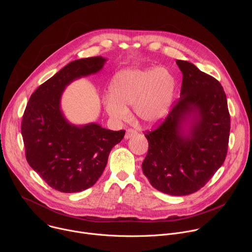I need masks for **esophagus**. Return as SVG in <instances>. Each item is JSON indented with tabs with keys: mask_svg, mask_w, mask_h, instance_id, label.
<instances>
[{
	"mask_svg": "<svg viewBox=\"0 0 252 252\" xmlns=\"http://www.w3.org/2000/svg\"><path fill=\"white\" fill-rule=\"evenodd\" d=\"M136 133H137V131H136L135 129H133V128H127V129H126V135H125V137L127 139V138H129V137H131V136L135 135Z\"/></svg>",
	"mask_w": 252,
	"mask_h": 252,
	"instance_id": "obj_1",
	"label": "esophagus"
}]
</instances>
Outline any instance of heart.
<instances>
[{"label": "heart", "mask_w": 252, "mask_h": 252, "mask_svg": "<svg viewBox=\"0 0 252 252\" xmlns=\"http://www.w3.org/2000/svg\"><path fill=\"white\" fill-rule=\"evenodd\" d=\"M175 88L173 76L164 67L128 68L117 74L104 98L106 113L117 121L129 117L128 105L142 125H154L167 115Z\"/></svg>", "instance_id": "1"}]
</instances>
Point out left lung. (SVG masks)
<instances>
[{
  "mask_svg": "<svg viewBox=\"0 0 252 252\" xmlns=\"http://www.w3.org/2000/svg\"><path fill=\"white\" fill-rule=\"evenodd\" d=\"M183 73L181 97L165 119L146 130L148 155L141 166L151 185L170 195H188L203 188L227 155L230 116L220 83L193 63L177 60ZM197 110L200 120L191 136L180 133L181 123Z\"/></svg>",
  "mask_w": 252,
  "mask_h": 252,
  "instance_id": "8db88e82",
  "label": "left lung"
}]
</instances>
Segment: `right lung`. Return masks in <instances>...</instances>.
Listing matches in <instances>:
<instances>
[{
	"label": "right lung",
	"mask_w": 252,
	"mask_h": 252,
	"mask_svg": "<svg viewBox=\"0 0 252 252\" xmlns=\"http://www.w3.org/2000/svg\"><path fill=\"white\" fill-rule=\"evenodd\" d=\"M104 62L101 57L70 62L32 94L24 112L21 131L27 161L61 192H80L93 187L112 149L125 136V129L115 131L96 124L71 126L60 110L65 86L96 73Z\"/></svg>",
	"instance_id": "add662e5"
}]
</instances>
